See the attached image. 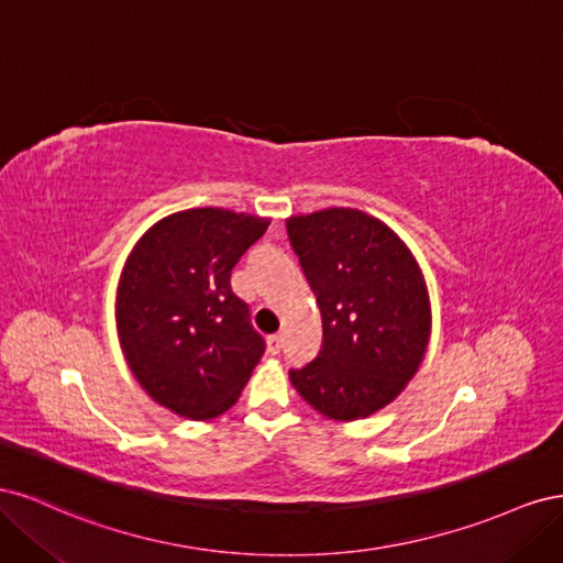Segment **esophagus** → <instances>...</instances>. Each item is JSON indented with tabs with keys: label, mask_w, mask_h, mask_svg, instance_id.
I'll list each match as a JSON object with an SVG mask.
<instances>
[{
	"label": "esophagus",
	"mask_w": 563,
	"mask_h": 563,
	"mask_svg": "<svg viewBox=\"0 0 563 563\" xmlns=\"http://www.w3.org/2000/svg\"><path fill=\"white\" fill-rule=\"evenodd\" d=\"M267 352L269 354H279L282 352V335L279 333L267 338Z\"/></svg>",
	"instance_id": "esophagus-1"
}]
</instances>
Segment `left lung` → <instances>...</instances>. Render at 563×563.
I'll return each instance as SVG.
<instances>
[{"instance_id": "8db88e82", "label": "left lung", "mask_w": 563, "mask_h": 563, "mask_svg": "<svg viewBox=\"0 0 563 563\" xmlns=\"http://www.w3.org/2000/svg\"><path fill=\"white\" fill-rule=\"evenodd\" d=\"M321 310V350L291 368L319 413L360 420L397 399L430 340V300L411 251L378 218L327 209L286 220Z\"/></svg>"}]
</instances>
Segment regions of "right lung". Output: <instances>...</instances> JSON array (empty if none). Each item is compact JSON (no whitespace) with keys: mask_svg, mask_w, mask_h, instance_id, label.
Returning <instances> with one entry per match:
<instances>
[{"mask_svg":"<svg viewBox=\"0 0 563 563\" xmlns=\"http://www.w3.org/2000/svg\"><path fill=\"white\" fill-rule=\"evenodd\" d=\"M267 225L228 209L180 211L150 228L124 265L119 343L147 395L183 418L225 413L265 352L230 277Z\"/></svg>","mask_w":563,"mask_h":563,"instance_id":"obj_1","label":"right lung"}]
</instances>
